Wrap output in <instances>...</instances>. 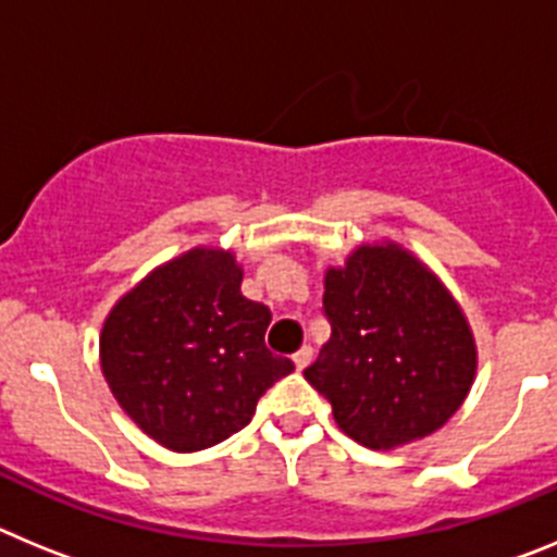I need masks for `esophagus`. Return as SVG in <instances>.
Here are the masks:
<instances>
[{
  "label": "esophagus",
  "mask_w": 557,
  "mask_h": 557,
  "mask_svg": "<svg viewBox=\"0 0 557 557\" xmlns=\"http://www.w3.org/2000/svg\"><path fill=\"white\" fill-rule=\"evenodd\" d=\"M293 362H295V368H298V371H304V368L312 362V348H309V346L298 348V351H295V357H293Z\"/></svg>",
  "instance_id": "esophagus-1"
}]
</instances>
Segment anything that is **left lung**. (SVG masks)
<instances>
[{
    "instance_id": "8db88e82",
    "label": "left lung",
    "mask_w": 557,
    "mask_h": 557,
    "mask_svg": "<svg viewBox=\"0 0 557 557\" xmlns=\"http://www.w3.org/2000/svg\"><path fill=\"white\" fill-rule=\"evenodd\" d=\"M332 337L304 371L334 421L368 449L432 435L460 410L476 371L469 321L426 264L398 245H359L326 270Z\"/></svg>"
}]
</instances>
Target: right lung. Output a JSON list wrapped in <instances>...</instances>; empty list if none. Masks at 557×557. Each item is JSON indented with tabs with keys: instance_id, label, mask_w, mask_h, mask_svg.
I'll return each mask as SVG.
<instances>
[{
	"instance_id": "1",
	"label": "right lung",
	"mask_w": 557,
	"mask_h": 557,
	"mask_svg": "<svg viewBox=\"0 0 557 557\" xmlns=\"http://www.w3.org/2000/svg\"><path fill=\"white\" fill-rule=\"evenodd\" d=\"M234 253L195 248L152 270L106 318L100 366L113 398L172 451L220 444L293 371L264 346L270 309L239 289Z\"/></svg>"
}]
</instances>
